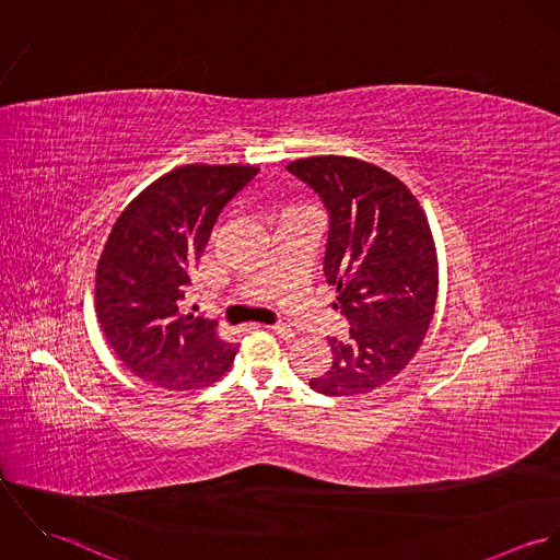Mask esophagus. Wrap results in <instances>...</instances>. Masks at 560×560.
Instances as JSON below:
<instances>
[{"instance_id":"34e87169","label":"esophagus","mask_w":560,"mask_h":560,"mask_svg":"<svg viewBox=\"0 0 560 560\" xmlns=\"http://www.w3.org/2000/svg\"><path fill=\"white\" fill-rule=\"evenodd\" d=\"M258 327H265V329H271L273 334L282 336V338H293L295 336V329L291 325H282V323H276V325H258Z\"/></svg>"}]
</instances>
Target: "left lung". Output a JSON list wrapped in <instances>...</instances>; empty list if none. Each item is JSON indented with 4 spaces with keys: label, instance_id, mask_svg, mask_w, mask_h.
<instances>
[{
    "label": "left lung",
    "instance_id": "1",
    "mask_svg": "<svg viewBox=\"0 0 560 560\" xmlns=\"http://www.w3.org/2000/svg\"><path fill=\"white\" fill-rule=\"evenodd\" d=\"M287 170L327 209L323 271L349 320L345 340L327 338L331 364L308 386L327 397L371 393L407 366L433 319L438 254L427 215L397 176L366 161L323 155Z\"/></svg>",
    "mask_w": 560,
    "mask_h": 560
}]
</instances>
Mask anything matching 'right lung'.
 <instances>
[{"label":"right lung","mask_w":560,"mask_h":560,"mask_svg":"<svg viewBox=\"0 0 560 560\" xmlns=\"http://www.w3.org/2000/svg\"><path fill=\"white\" fill-rule=\"evenodd\" d=\"M254 165L189 163L138 194L118 215L96 265L94 308L118 360L165 390H200L233 364L237 345L218 320L180 315L189 271Z\"/></svg>","instance_id":"obj_1"}]
</instances>
